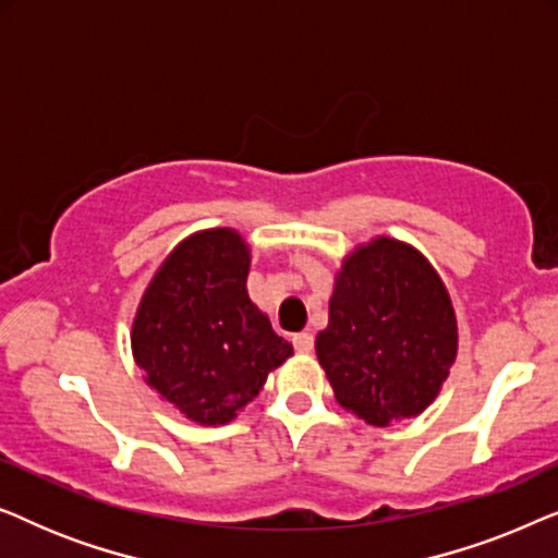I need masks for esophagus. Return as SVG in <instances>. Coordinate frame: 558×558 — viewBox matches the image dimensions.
<instances>
[{
	"label": "esophagus",
	"instance_id": "1",
	"mask_svg": "<svg viewBox=\"0 0 558 558\" xmlns=\"http://www.w3.org/2000/svg\"><path fill=\"white\" fill-rule=\"evenodd\" d=\"M292 342L296 353H312V348H315V338H312V332H296Z\"/></svg>",
	"mask_w": 558,
	"mask_h": 558
}]
</instances>
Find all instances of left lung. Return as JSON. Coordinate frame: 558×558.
Here are the masks:
<instances>
[{
    "instance_id": "8db88e82",
    "label": "left lung",
    "mask_w": 558,
    "mask_h": 558,
    "mask_svg": "<svg viewBox=\"0 0 558 558\" xmlns=\"http://www.w3.org/2000/svg\"><path fill=\"white\" fill-rule=\"evenodd\" d=\"M457 342L452 300L422 251L376 235L342 258L315 340L342 409L371 426L418 416L439 396Z\"/></svg>"
}]
</instances>
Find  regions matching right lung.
<instances>
[{
  "label": "right lung",
  "mask_w": 558,
  "mask_h": 558,
  "mask_svg": "<svg viewBox=\"0 0 558 558\" xmlns=\"http://www.w3.org/2000/svg\"><path fill=\"white\" fill-rule=\"evenodd\" d=\"M248 269L239 231H197L170 251L136 307L132 355L144 384L195 424L233 422L294 355L251 302Z\"/></svg>",
  "instance_id": "add662e5"
}]
</instances>
